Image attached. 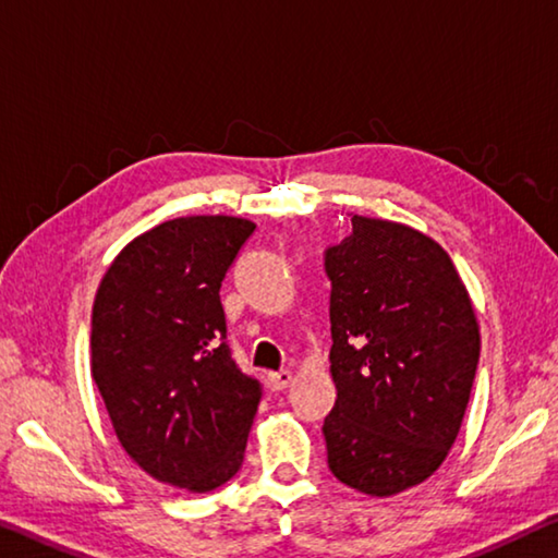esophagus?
<instances>
[{"label": "esophagus", "instance_id": "1", "mask_svg": "<svg viewBox=\"0 0 558 558\" xmlns=\"http://www.w3.org/2000/svg\"><path fill=\"white\" fill-rule=\"evenodd\" d=\"M272 390H286V387L293 383V373L290 369H280V373H270L268 375Z\"/></svg>", "mask_w": 558, "mask_h": 558}]
</instances>
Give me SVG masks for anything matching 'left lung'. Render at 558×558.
I'll list each match as a JSON object with an SVG mask.
<instances>
[{"instance_id": "obj_1", "label": "left lung", "mask_w": 558, "mask_h": 558, "mask_svg": "<svg viewBox=\"0 0 558 558\" xmlns=\"http://www.w3.org/2000/svg\"><path fill=\"white\" fill-rule=\"evenodd\" d=\"M330 373L327 464L342 484L392 497L452 449L470 404L480 323L445 247L392 220L352 216L325 251Z\"/></svg>"}]
</instances>
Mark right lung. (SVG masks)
I'll list each match as a JSON object with an SVG mask.
<instances>
[{
    "instance_id": "obj_1",
    "label": "right lung",
    "mask_w": 558,
    "mask_h": 558,
    "mask_svg": "<svg viewBox=\"0 0 558 558\" xmlns=\"http://www.w3.org/2000/svg\"><path fill=\"white\" fill-rule=\"evenodd\" d=\"M255 223L173 218L113 258L92 311V377L113 432L154 480L214 492L241 470L260 383L226 342L220 282Z\"/></svg>"
}]
</instances>
